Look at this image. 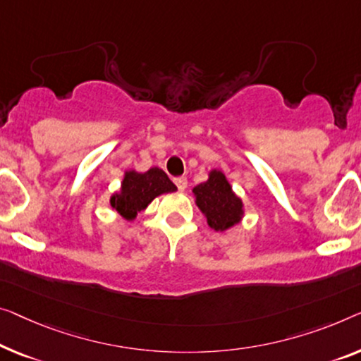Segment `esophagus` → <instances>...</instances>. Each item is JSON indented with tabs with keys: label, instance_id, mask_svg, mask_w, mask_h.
<instances>
[{
	"label": "esophagus",
	"instance_id": "obj_1",
	"mask_svg": "<svg viewBox=\"0 0 361 361\" xmlns=\"http://www.w3.org/2000/svg\"><path fill=\"white\" fill-rule=\"evenodd\" d=\"M173 181H175V185H176V188H178L180 191H185L186 190L188 180L185 178V176H178V178H175Z\"/></svg>",
	"mask_w": 361,
	"mask_h": 361
}]
</instances>
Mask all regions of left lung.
<instances>
[{"instance_id":"8db88e82","label":"left lung","mask_w":361,"mask_h":361,"mask_svg":"<svg viewBox=\"0 0 361 361\" xmlns=\"http://www.w3.org/2000/svg\"><path fill=\"white\" fill-rule=\"evenodd\" d=\"M196 204L206 214L209 227L215 232H224L240 222L243 214L241 199L236 197L222 171L214 170L209 180L197 185L192 190Z\"/></svg>"}]
</instances>
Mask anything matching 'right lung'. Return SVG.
<instances>
[{
	"label": "right lung",
	"mask_w": 361,
	"mask_h": 361,
	"mask_svg": "<svg viewBox=\"0 0 361 361\" xmlns=\"http://www.w3.org/2000/svg\"><path fill=\"white\" fill-rule=\"evenodd\" d=\"M171 191H176V186L170 181L165 171L157 166L147 170L146 173L128 171L123 180L121 191L111 196L110 204L123 217L133 220L137 212L149 206L154 197Z\"/></svg>",
	"instance_id": "1"
}]
</instances>
